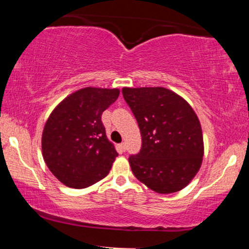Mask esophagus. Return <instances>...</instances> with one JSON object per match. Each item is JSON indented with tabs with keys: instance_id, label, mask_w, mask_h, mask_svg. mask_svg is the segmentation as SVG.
<instances>
[{
	"instance_id": "esophagus-1",
	"label": "esophagus",
	"mask_w": 249,
	"mask_h": 249,
	"mask_svg": "<svg viewBox=\"0 0 249 249\" xmlns=\"http://www.w3.org/2000/svg\"><path fill=\"white\" fill-rule=\"evenodd\" d=\"M119 148H121L122 151L126 150V145H125V142H121V144H119Z\"/></svg>"
}]
</instances>
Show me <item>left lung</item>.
Here are the masks:
<instances>
[{"instance_id": "obj_1", "label": "left lung", "mask_w": 249, "mask_h": 249, "mask_svg": "<svg viewBox=\"0 0 249 249\" xmlns=\"http://www.w3.org/2000/svg\"><path fill=\"white\" fill-rule=\"evenodd\" d=\"M122 92L142 134L141 151L128 158L134 177L160 194L186 187L204 157L201 125L193 108L165 88H123Z\"/></svg>"}]
</instances>
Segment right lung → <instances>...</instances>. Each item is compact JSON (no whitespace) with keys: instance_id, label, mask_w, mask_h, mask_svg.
Listing matches in <instances>:
<instances>
[{"instance_id":"right-lung-1","label":"right lung","mask_w":249,"mask_h":249,"mask_svg":"<svg viewBox=\"0 0 249 249\" xmlns=\"http://www.w3.org/2000/svg\"><path fill=\"white\" fill-rule=\"evenodd\" d=\"M118 96V89L84 88L51 112L42 134L43 159L65 186L89 187L110 172L118 153L108 142L102 113Z\"/></svg>"}]
</instances>
